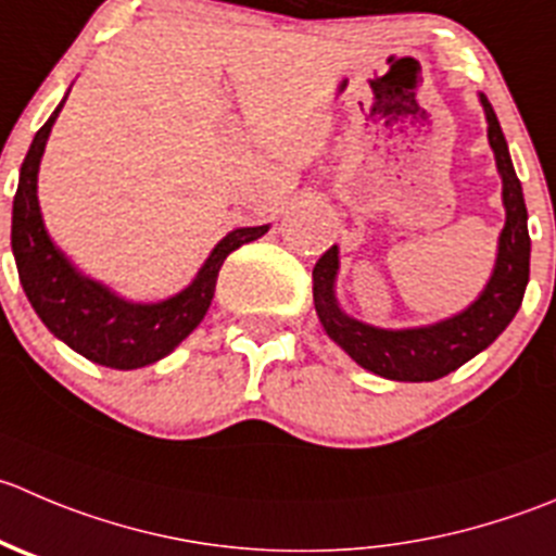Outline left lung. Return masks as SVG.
<instances>
[{"label": "left lung", "mask_w": 556, "mask_h": 556, "mask_svg": "<svg viewBox=\"0 0 556 556\" xmlns=\"http://www.w3.org/2000/svg\"><path fill=\"white\" fill-rule=\"evenodd\" d=\"M489 147L494 152L497 174L503 179L505 225L497 239V257L489 282L472 304L445 320L413 328H380L348 315L337 299L339 247L333 244L312 271L315 312L328 337L366 371L399 382H432L451 375L486 350L508 328L525 299L530 282V230L521 181L510 163L508 143L500 129L497 113L483 94Z\"/></svg>", "instance_id": "8db88e82"}]
</instances>
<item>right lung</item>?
<instances>
[{
    "label": "right lung",
    "mask_w": 556,
    "mask_h": 556,
    "mask_svg": "<svg viewBox=\"0 0 556 556\" xmlns=\"http://www.w3.org/2000/svg\"><path fill=\"white\" fill-rule=\"evenodd\" d=\"M64 100L37 129L21 165L18 190L13 198L10 244H13L21 288L48 331L75 353L111 369H141L174 353L195 331L214 299L217 274L225 257L241 244H250L268 233V225L230 230L208 252L195 279L163 301H129L108 285L86 277L51 239L37 201L40 160Z\"/></svg>",
    "instance_id": "1"
}]
</instances>
